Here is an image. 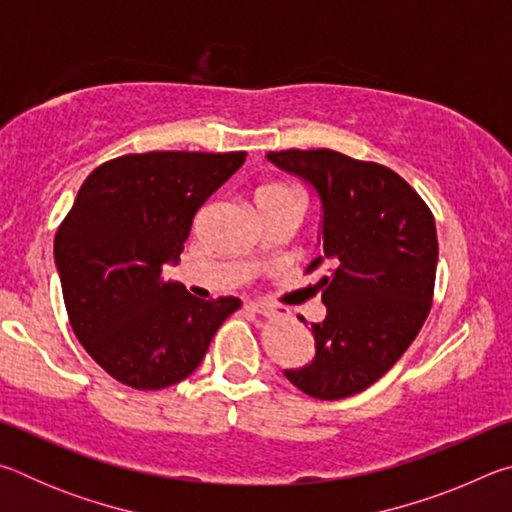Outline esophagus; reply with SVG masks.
<instances>
[{
  "label": "esophagus",
  "mask_w": 512,
  "mask_h": 512,
  "mask_svg": "<svg viewBox=\"0 0 512 512\" xmlns=\"http://www.w3.org/2000/svg\"><path fill=\"white\" fill-rule=\"evenodd\" d=\"M248 307L253 309L255 314H259V316H277V314H284L282 307H275V305H271V302H262V300L250 302Z\"/></svg>",
  "instance_id": "34e87169"
}]
</instances>
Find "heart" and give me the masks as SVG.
I'll return each instance as SVG.
<instances>
[{
  "label": "heart",
  "mask_w": 512,
  "mask_h": 512,
  "mask_svg": "<svg viewBox=\"0 0 512 512\" xmlns=\"http://www.w3.org/2000/svg\"><path fill=\"white\" fill-rule=\"evenodd\" d=\"M291 192L293 189L289 185H282V183H271V185L259 189V194H291Z\"/></svg>",
  "instance_id": "heart-1"
}]
</instances>
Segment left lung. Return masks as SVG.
I'll use <instances>...</instances> for the list:
<instances>
[{
    "label": "left lung",
    "instance_id": "8db88e82",
    "mask_svg": "<svg viewBox=\"0 0 512 512\" xmlns=\"http://www.w3.org/2000/svg\"><path fill=\"white\" fill-rule=\"evenodd\" d=\"M268 160L309 180L323 201V255L307 273L323 271L318 289L327 318L311 323L314 361L284 375L316 400H343L384 377L427 320L436 221L420 194L384 164L332 149L271 151Z\"/></svg>",
    "mask_w": 512,
    "mask_h": 512
}]
</instances>
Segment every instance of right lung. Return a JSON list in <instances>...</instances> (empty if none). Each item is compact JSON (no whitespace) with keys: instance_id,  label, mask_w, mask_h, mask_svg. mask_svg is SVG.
Masks as SVG:
<instances>
[{"instance_id":"add662e5","label":"right lung","mask_w":512,"mask_h":512,"mask_svg":"<svg viewBox=\"0 0 512 512\" xmlns=\"http://www.w3.org/2000/svg\"><path fill=\"white\" fill-rule=\"evenodd\" d=\"M246 151H149L103 162L58 225L54 257L69 325L119 384L158 391L192 375L216 329L241 307L164 280L196 212Z\"/></svg>"}]
</instances>
